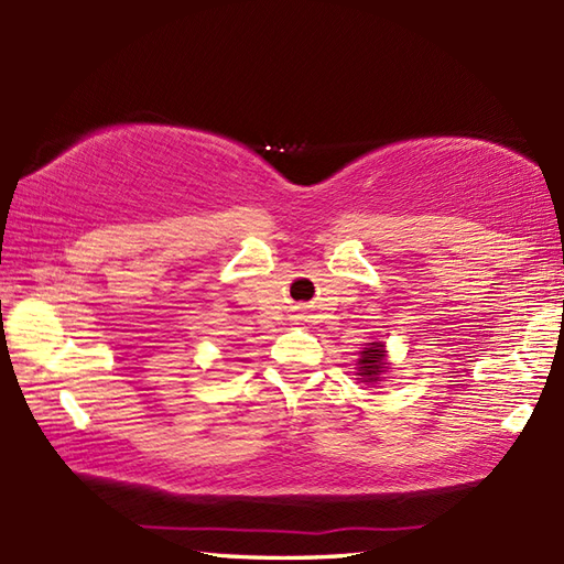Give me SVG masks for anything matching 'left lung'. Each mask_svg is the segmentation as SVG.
<instances>
[{
	"mask_svg": "<svg viewBox=\"0 0 564 564\" xmlns=\"http://www.w3.org/2000/svg\"><path fill=\"white\" fill-rule=\"evenodd\" d=\"M356 368H358V380L366 382V386H376V382L382 380V376L388 373V351L382 341H370L364 346V351H358L356 358Z\"/></svg>",
	"mask_w": 564,
	"mask_h": 564,
	"instance_id": "obj_1",
	"label": "left lung"
}]
</instances>
